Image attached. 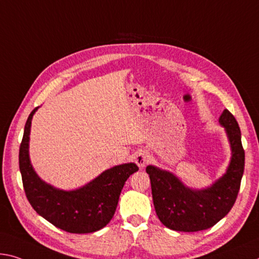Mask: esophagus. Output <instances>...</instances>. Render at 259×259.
Instances as JSON below:
<instances>
[{
	"label": "esophagus",
	"instance_id": "1",
	"mask_svg": "<svg viewBox=\"0 0 259 259\" xmlns=\"http://www.w3.org/2000/svg\"><path fill=\"white\" fill-rule=\"evenodd\" d=\"M149 160H150V155L146 151L141 150L135 154V161H136L139 168L145 167L147 165V162H149Z\"/></svg>",
	"mask_w": 259,
	"mask_h": 259
}]
</instances>
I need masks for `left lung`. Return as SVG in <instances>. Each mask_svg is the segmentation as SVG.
<instances>
[{
  "mask_svg": "<svg viewBox=\"0 0 259 259\" xmlns=\"http://www.w3.org/2000/svg\"><path fill=\"white\" fill-rule=\"evenodd\" d=\"M232 147V160L226 174L210 188L194 190L169 171L147 166L153 205L159 220L178 232L205 231L232 210L240 191L244 170V150L241 130L234 115L225 109L219 118Z\"/></svg>",
  "mask_w": 259,
  "mask_h": 259,
  "instance_id": "obj_1",
  "label": "left lung"
}]
</instances>
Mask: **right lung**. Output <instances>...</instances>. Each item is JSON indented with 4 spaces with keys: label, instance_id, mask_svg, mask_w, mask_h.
I'll return each mask as SVG.
<instances>
[{
    "label": "right lung",
    "instance_id": "right-lung-1",
    "mask_svg": "<svg viewBox=\"0 0 259 259\" xmlns=\"http://www.w3.org/2000/svg\"><path fill=\"white\" fill-rule=\"evenodd\" d=\"M36 109L28 115L19 147V169L27 200L38 214L62 231L72 234L99 231L112 220L122 188L129 176L138 170L137 165L115 166L77 190L53 188L41 181L28 158V136Z\"/></svg>",
    "mask_w": 259,
    "mask_h": 259
}]
</instances>
